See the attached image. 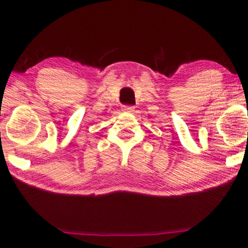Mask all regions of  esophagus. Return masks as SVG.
Returning <instances> with one entry per match:
<instances>
[{
  "instance_id": "1",
  "label": "esophagus",
  "mask_w": 248,
  "mask_h": 248,
  "mask_svg": "<svg viewBox=\"0 0 248 248\" xmlns=\"http://www.w3.org/2000/svg\"><path fill=\"white\" fill-rule=\"evenodd\" d=\"M122 110H124V112H133L134 110V107L133 106H124L122 107Z\"/></svg>"
}]
</instances>
